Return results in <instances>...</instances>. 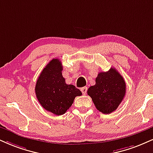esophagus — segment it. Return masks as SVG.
<instances>
[{"label":"esophagus","instance_id":"esophagus-1","mask_svg":"<svg viewBox=\"0 0 153 153\" xmlns=\"http://www.w3.org/2000/svg\"><path fill=\"white\" fill-rule=\"evenodd\" d=\"M81 91H82V94L83 95H85L86 94V93H87V90H88V88L87 87H83V88H82L81 89Z\"/></svg>","mask_w":153,"mask_h":153}]
</instances>
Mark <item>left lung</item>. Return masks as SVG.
I'll list each match as a JSON object with an SVG mask.
<instances>
[{"mask_svg": "<svg viewBox=\"0 0 153 153\" xmlns=\"http://www.w3.org/2000/svg\"><path fill=\"white\" fill-rule=\"evenodd\" d=\"M124 78L114 68L108 72H101L95 78V85L88 90L95 108L104 114H110L117 109L126 95Z\"/></svg>", "mask_w": 153, "mask_h": 153, "instance_id": "left-lung-1", "label": "left lung"}]
</instances>
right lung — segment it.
<instances>
[{
    "label": "right lung",
    "instance_id": "add662e5",
    "mask_svg": "<svg viewBox=\"0 0 153 153\" xmlns=\"http://www.w3.org/2000/svg\"><path fill=\"white\" fill-rule=\"evenodd\" d=\"M62 71L61 62L57 58L53 59L42 71L35 88L37 99L42 107L56 115L65 113L75 97L82 95L73 85L65 83Z\"/></svg>",
    "mask_w": 153,
    "mask_h": 153
}]
</instances>
